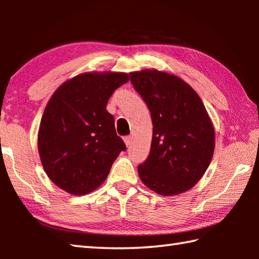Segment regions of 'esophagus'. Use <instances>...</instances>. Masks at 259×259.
Segmentation results:
<instances>
[{"instance_id":"esophagus-1","label":"esophagus","mask_w":259,"mask_h":259,"mask_svg":"<svg viewBox=\"0 0 259 259\" xmlns=\"http://www.w3.org/2000/svg\"><path fill=\"white\" fill-rule=\"evenodd\" d=\"M123 139H124L125 145H126V146H130V144H131V136H125V137H124Z\"/></svg>"}]
</instances>
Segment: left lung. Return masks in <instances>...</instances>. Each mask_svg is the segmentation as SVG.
I'll list each match as a JSON object with an SVG mask.
<instances>
[{
	"label": "left lung",
	"instance_id": "1",
	"mask_svg": "<svg viewBox=\"0 0 259 259\" xmlns=\"http://www.w3.org/2000/svg\"><path fill=\"white\" fill-rule=\"evenodd\" d=\"M129 75L153 123L151 151L138 165L139 177L157 194H181L200 181L212 159L210 117L199 95L182 78L156 69Z\"/></svg>",
	"mask_w": 259,
	"mask_h": 259
}]
</instances>
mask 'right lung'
I'll use <instances>...</instances> for the list:
<instances>
[{
  "label": "right lung",
  "mask_w": 259,
  "mask_h": 259,
  "mask_svg": "<svg viewBox=\"0 0 259 259\" xmlns=\"http://www.w3.org/2000/svg\"><path fill=\"white\" fill-rule=\"evenodd\" d=\"M128 80L125 73L81 74L61 84L48 103L38 153L48 177L67 193L82 195L99 187L126 150L106 105Z\"/></svg>",
  "instance_id": "right-lung-1"
}]
</instances>
